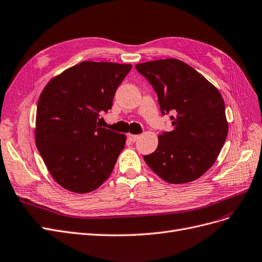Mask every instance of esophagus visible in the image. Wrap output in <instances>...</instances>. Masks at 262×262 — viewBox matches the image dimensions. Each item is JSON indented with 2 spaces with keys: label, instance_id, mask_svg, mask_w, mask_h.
I'll return each instance as SVG.
<instances>
[{
  "label": "esophagus",
  "instance_id": "34e87169",
  "mask_svg": "<svg viewBox=\"0 0 262 262\" xmlns=\"http://www.w3.org/2000/svg\"><path fill=\"white\" fill-rule=\"evenodd\" d=\"M127 138H128V140H129L130 142H135V141H137V140H138L139 136H138V135H132V134H128V135H127Z\"/></svg>",
  "mask_w": 262,
  "mask_h": 262
}]
</instances>
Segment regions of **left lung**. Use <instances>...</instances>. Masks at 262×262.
<instances>
[{
    "mask_svg": "<svg viewBox=\"0 0 262 262\" xmlns=\"http://www.w3.org/2000/svg\"><path fill=\"white\" fill-rule=\"evenodd\" d=\"M154 87L162 115H171L173 130L159 136L146 163L167 183L192 182L213 165L223 147L229 124L219 90L180 60L166 58L137 64Z\"/></svg>",
    "mask_w": 262,
    "mask_h": 262,
    "instance_id": "1",
    "label": "left lung"
}]
</instances>
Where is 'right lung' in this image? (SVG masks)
<instances>
[{"mask_svg":"<svg viewBox=\"0 0 262 262\" xmlns=\"http://www.w3.org/2000/svg\"><path fill=\"white\" fill-rule=\"evenodd\" d=\"M130 64L86 61L49 81L37 105L36 145L50 174L67 190L90 192L111 175L126 136L101 127Z\"/></svg>","mask_w":262,"mask_h":262,"instance_id":"add662e5","label":"right lung"}]
</instances>
